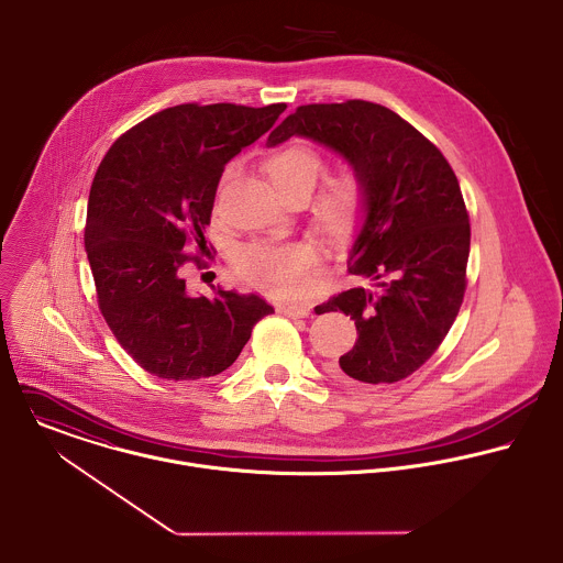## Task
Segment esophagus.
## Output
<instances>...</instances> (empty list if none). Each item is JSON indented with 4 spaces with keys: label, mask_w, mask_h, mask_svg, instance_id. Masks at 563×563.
<instances>
[{
    "label": "esophagus",
    "mask_w": 563,
    "mask_h": 563,
    "mask_svg": "<svg viewBox=\"0 0 563 563\" xmlns=\"http://www.w3.org/2000/svg\"><path fill=\"white\" fill-rule=\"evenodd\" d=\"M278 311H280L283 316H287V318H294V320L309 316V309L302 307V305H283Z\"/></svg>",
    "instance_id": "34e87169"
}]
</instances>
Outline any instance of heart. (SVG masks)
Returning a JSON list of instances; mask_svg holds the SVG:
<instances>
[{"label":"heart","mask_w":563,"mask_h":563,"mask_svg":"<svg viewBox=\"0 0 563 563\" xmlns=\"http://www.w3.org/2000/svg\"><path fill=\"white\" fill-rule=\"evenodd\" d=\"M272 184L291 197L298 190L311 192L324 170V162L307 144H287L265 162ZM232 168L225 170L221 188ZM366 201V188L357 173H340L327 181L316 203V223L329 236H344L355 225ZM236 272L250 285L278 296L298 298L307 294L320 272V252L305 241L245 245L236 256Z\"/></svg>","instance_id":"heart-1"}]
</instances>
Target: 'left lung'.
I'll use <instances>...</instances> for the list:
<instances>
[{"instance_id":"left-lung-1","label":"left lung","mask_w":563,"mask_h":563,"mask_svg":"<svg viewBox=\"0 0 563 563\" xmlns=\"http://www.w3.org/2000/svg\"><path fill=\"white\" fill-rule=\"evenodd\" d=\"M294 135L340 153L366 188L364 225L346 263L373 287L316 307L342 311L357 327L335 373L362 384L401 382L434 355L463 305L472 230L459 179L426 135L368 100L302 104L267 146Z\"/></svg>"}]
</instances>
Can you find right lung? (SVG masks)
Here are the masks:
<instances>
[{"label":"right lung","mask_w":563,"mask_h":563,"mask_svg":"<svg viewBox=\"0 0 563 563\" xmlns=\"http://www.w3.org/2000/svg\"><path fill=\"white\" fill-rule=\"evenodd\" d=\"M285 107H168L120 135L96 170L85 250L98 307L120 346L159 379L223 373L254 324L274 313L256 294L219 287L212 298L190 296L181 267L190 243L206 252L203 230L225 164Z\"/></svg>","instance_id":"1"}]
</instances>
